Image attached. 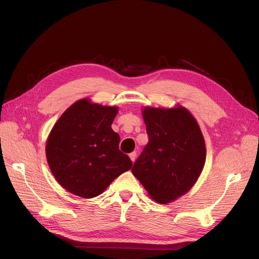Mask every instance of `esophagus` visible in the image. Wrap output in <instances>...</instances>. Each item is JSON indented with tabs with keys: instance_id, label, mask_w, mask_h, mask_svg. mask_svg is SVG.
I'll list each match as a JSON object with an SVG mask.
<instances>
[{
	"instance_id": "1",
	"label": "esophagus",
	"mask_w": 259,
	"mask_h": 259,
	"mask_svg": "<svg viewBox=\"0 0 259 259\" xmlns=\"http://www.w3.org/2000/svg\"><path fill=\"white\" fill-rule=\"evenodd\" d=\"M130 158H131L132 162H135V160H136V152L134 151V152H132V153H130Z\"/></svg>"
}]
</instances>
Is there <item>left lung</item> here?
Listing matches in <instances>:
<instances>
[{
	"mask_svg": "<svg viewBox=\"0 0 259 259\" xmlns=\"http://www.w3.org/2000/svg\"><path fill=\"white\" fill-rule=\"evenodd\" d=\"M149 142L132 168L160 204L191 189L204 166L206 149L198 122L184 107L143 111Z\"/></svg>",
	"mask_w": 259,
	"mask_h": 259,
	"instance_id": "8db88e82",
	"label": "left lung"
}]
</instances>
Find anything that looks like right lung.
Returning <instances> with one entry per match:
<instances>
[{
	"label": "right lung",
	"instance_id": "add662e5",
	"mask_svg": "<svg viewBox=\"0 0 259 259\" xmlns=\"http://www.w3.org/2000/svg\"><path fill=\"white\" fill-rule=\"evenodd\" d=\"M116 107L81 99L62 113L46 142V159L57 182L77 197L91 199L133 163L120 151V136L111 128Z\"/></svg>",
	"mask_w": 259,
	"mask_h": 259
}]
</instances>
